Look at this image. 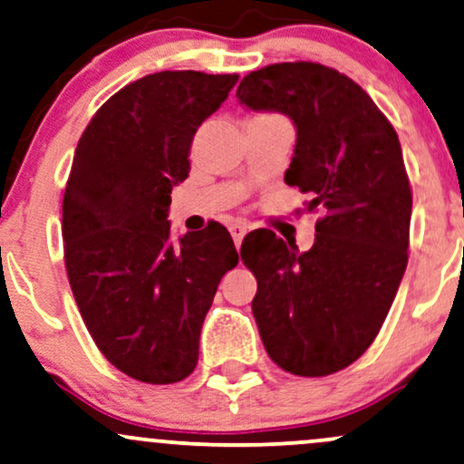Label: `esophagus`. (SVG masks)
Masks as SVG:
<instances>
[{"mask_svg": "<svg viewBox=\"0 0 464 464\" xmlns=\"http://www.w3.org/2000/svg\"><path fill=\"white\" fill-rule=\"evenodd\" d=\"M228 231H231L233 242H236V246H237V248L242 246V239H244V236H246L248 227L244 225V222H236V225H231V228H228Z\"/></svg>", "mask_w": 464, "mask_h": 464, "instance_id": "34e87169", "label": "esophagus"}]
</instances>
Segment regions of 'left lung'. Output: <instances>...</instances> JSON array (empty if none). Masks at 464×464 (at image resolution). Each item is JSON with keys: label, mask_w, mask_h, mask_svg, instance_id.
<instances>
[{"label": "left lung", "mask_w": 464, "mask_h": 464, "mask_svg": "<svg viewBox=\"0 0 464 464\" xmlns=\"http://www.w3.org/2000/svg\"><path fill=\"white\" fill-rule=\"evenodd\" d=\"M237 98L295 121L285 183L310 196L307 211H323L305 253L270 228L244 237L255 323L276 366L332 375L371 347L406 273L412 191L399 137L358 82L321 63L250 72Z\"/></svg>", "instance_id": "8db88e82"}]
</instances>
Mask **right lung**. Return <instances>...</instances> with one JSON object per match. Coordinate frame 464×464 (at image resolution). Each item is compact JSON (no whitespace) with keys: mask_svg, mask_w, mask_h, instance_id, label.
Masks as SVG:
<instances>
[{"mask_svg":"<svg viewBox=\"0 0 464 464\" xmlns=\"http://www.w3.org/2000/svg\"><path fill=\"white\" fill-rule=\"evenodd\" d=\"M237 73L159 72L100 106L63 196L65 268L80 316L115 369L174 384L198 362L202 321L237 250L220 222L169 239V194L196 130Z\"/></svg>","mask_w":464,"mask_h":464,"instance_id":"obj_1","label":"right lung"}]
</instances>
